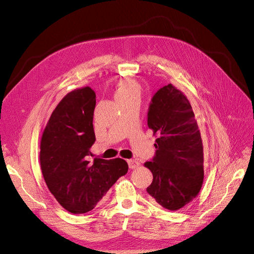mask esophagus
I'll use <instances>...</instances> for the list:
<instances>
[{
	"instance_id": "obj_1",
	"label": "esophagus",
	"mask_w": 254,
	"mask_h": 254,
	"mask_svg": "<svg viewBox=\"0 0 254 254\" xmlns=\"http://www.w3.org/2000/svg\"><path fill=\"white\" fill-rule=\"evenodd\" d=\"M127 163H128L129 168H131V169L136 168V167L139 165V163H138L136 160H128Z\"/></svg>"
}]
</instances>
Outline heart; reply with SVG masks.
I'll return each mask as SVG.
<instances>
[{"instance_id":"obj_1","label":"heart","mask_w":254,"mask_h":254,"mask_svg":"<svg viewBox=\"0 0 254 254\" xmlns=\"http://www.w3.org/2000/svg\"><path fill=\"white\" fill-rule=\"evenodd\" d=\"M142 88L140 84L132 79L119 81L116 89V98L119 102L128 100H140Z\"/></svg>"}]
</instances>
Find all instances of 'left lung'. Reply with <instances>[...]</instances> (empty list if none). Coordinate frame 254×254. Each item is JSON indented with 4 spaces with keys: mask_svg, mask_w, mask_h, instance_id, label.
Segmentation results:
<instances>
[{
    "mask_svg": "<svg viewBox=\"0 0 254 254\" xmlns=\"http://www.w3.org/2000/svg\"><path fill=\"white\" fill-rule=\"evenodd\" d=\"M147 126L158 134L156 154L144 166L153 173L146 191L168 210H178L199 193L203 180L201 133L186 95L171 84L155 93Z\"/></svg>",
    "mask_w": 254,
    "mask_h": 254,
    "instance_id": "left-lung-1",
    "label": "left lung"
}]
</instances>
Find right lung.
Wrapping results in <instances>:
<instances>
[{"instance_id": "1", "label": "right lung", "mask_w": 254, "mask_h": 254, "mask_svg": "<svg viewBox=\"0 0 254 254\" xmlns=\"http://www.w3.org/2000/svg\"><path fill=\"white\" fill-rule=\"evenodd\" d=\"M95 104L96 95L90 87L67 93L53 111L41 139L45 183L58 203L73 214L92 210L128 171L127 162L120 158L89 161L95 142Z\"/></svg>"}]
</instances>
